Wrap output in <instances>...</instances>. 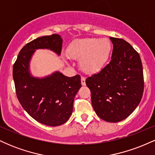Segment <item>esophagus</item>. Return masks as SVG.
<instances>
[{"mask_svg":"<svg viewBox=\"0 0 155 155\" xmlns=\"http://www.w3.org/2000/svg\"><path fill=\"white\" fill-rule=\"evenodd\" d=\"M85 80H86V78L84 77V76H81V85H82V86H85V85H86Z\"/></svg>","mask_w":155,"mask_h":155,"instance_id":"34e87169","label":"esophagus"}]
</instances>
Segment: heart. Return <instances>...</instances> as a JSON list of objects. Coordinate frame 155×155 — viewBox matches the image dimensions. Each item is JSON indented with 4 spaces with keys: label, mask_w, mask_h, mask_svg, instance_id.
I'll return each mask as SVG.
<instances>
[{
    "label": "heart",
    "mask_w": 155,
    "mask_h": 155,
    "mask_svg": "<svg viewBox=\"0 0 155 155\" xmlns=\"http://www.w3.org/2000/svg\"><path fill=\"white\" fill-rule=\"evenodd\" d=\"M111 44L107 38H87L76 40L68 49L70 58L79 60L84 72L94 74L102 70L108 63Z\"/></svg>",
    "instance_id": "heart-1"
}]
</instances>
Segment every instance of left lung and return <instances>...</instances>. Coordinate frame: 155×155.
<instances>
[{"label":"left lung","mask_w":155,"mask_h":155,"mask_svg":"<svg viewBox=\"0 0 155 155\" xmlns=\"http://www.w3.org/2000/svg\"><path fill=\"white\" fill-rule=\"evenodd\" d=\"M113 51L110 63L86 79L97 115L108 122L130 116L143 92V66L140 55L126 41L110 37Z\"/></svg>","instance_id":"8db88e82"}]
</instances>
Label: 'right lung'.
Listing matches in <instances>:
<instances>
[{
    "instance_id": "add662e5",
    "label": "right lung",
    "mask_w": 155,
    "mask_h": 155,
    "mask_svg": "<svg viewBox=\"0 0 155 155\" xmlns=\"http://www.w3.org/2000/svg\"><path fill=\"white\" fill-rule=\"evenodd\" d=\"M62 45L63 39L58 34L37 38L23 47L13 66L16 93L22 108L37 122L52 127L70 118L74 97L81 87V77H68L60 71L34 77L30 71V62L36 49H50L60 55Z\"/></svg>"
}]
</instances>
